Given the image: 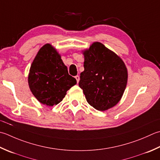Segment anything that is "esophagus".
Segmentation results:
<instances>
[{
    "label": "esophagus",
    "mask_w": 160,
    "mask_h": 160,
    "mask_svg": "<svg viewBox=\"0 0 160 160\" xmlns=\"http://www.w3.org/2000/svg\"><path fill=\"white\" fill-rule=\"evenodd\" d=\"M75 78H76V79L77 82H78V83L79 82V81H80V76H76V77H75Z\"/></svg>",
    "instance_id": "1"
}]
</instances>
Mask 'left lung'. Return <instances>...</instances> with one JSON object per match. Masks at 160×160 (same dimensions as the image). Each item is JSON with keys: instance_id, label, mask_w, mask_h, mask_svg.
I'll list each match as a JSON object with an SVG mask.
<instances>
[{"instance_id": "obj_1", "label": "left lung", "mask_w": 160, "mask_h": 160, "mask_svg": "<svg viewBox=\"0 0 160 160\" xmlns=\"http://www.w3.org/2000/svg\"><path fill=\"white\" fill-rule=\"evenodd\" d=\"M84 70L79 87L87 102L105 111L121 101L128 82V69L122 59L101 42H95L82 51Z\"/></svg>"}]
</instances>
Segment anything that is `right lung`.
Here are the masks:
<instances>
[{"label": "right lung", "mask_w": 160, "mask_h": 160, "mask_svg": "<svg viewBox=\"0 0 160 160\" xmlns=\"http://www.w3.org/2000/svg\"><path fill=\"white\" fill-rule=\"evenodd\" d=\"M28 81L37 101L50 107L60 102L67 91L77 83L51 43L43 45L37 52L30 66Z\"/></svg>", "instance_id": "1"}]
</instances>
